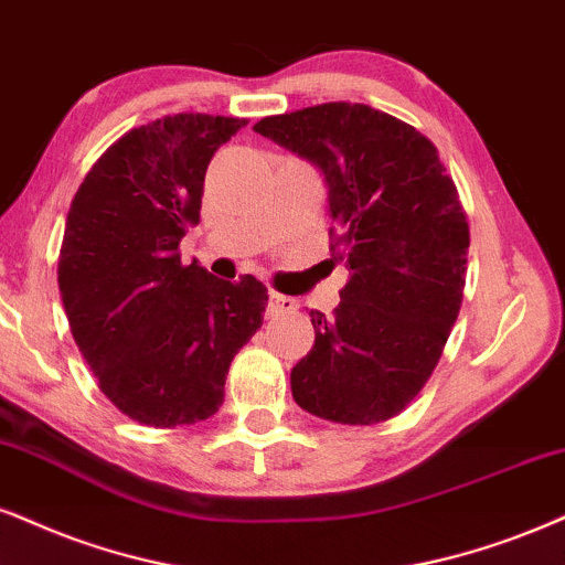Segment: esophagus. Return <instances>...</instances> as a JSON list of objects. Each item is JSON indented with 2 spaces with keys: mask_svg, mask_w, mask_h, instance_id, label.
Masks as SVG:
<instances>
[{
  "mask_svg": "<svg viewBox=\"0 0 565 565\" xmlns=\"http://www.w3.org/2000/svg\"><path fill=\"white\" fill-rule=\"evenodd\" d=\"M297 299L287 297V295H278V291H270L268 295V312L270 316H284V312H295L297 310Z\"/></svg>",
  "mask_w": 565,
  "mask_h": 565,
  "instance_id": "1",
  "label": "esophagus"
}]
</instances>
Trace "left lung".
Returning a JSON list of instances; mask_svg holds the SVG:
<instances>
[{"mask_svg":"<svg viewBox=\"0 0 565 565\" xmlns=\"http://www.w3.org/2000/svg\"><path fill=\"white\" fill-rule=\"evenodd\" d=\"M253 130L323 171L331 253L349 268L333 316L310 312L316 344L291 396L339 425L385 423L423 391L459 318L469 224L456 184L423 132L367 104L307 106Z\"/></svg>","mask_w":565,"mask_h":565,"instance_id":"left-lung-1","label":"left lung"}]
</instances>
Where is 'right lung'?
<instances>
[{
	"instance_id": "1",
	"label": "right lung",
	"mask_w": 565,
	"mask_h": 565,
	"mask_svg": "<svg viewBox=\"0 0 565 565\" xmlns=\"http://www.w3.org/2000/svg\"><path fill=\"white\" fill-rule=\"evenodd\" d=\"M247 119L174 114L125 132L93 163L67 213L60 291L98 388L148 427L195 425L224 404L234 354L263 326L268 289L182 266L205 169Z\"/></svg>"
}]
</instances>
